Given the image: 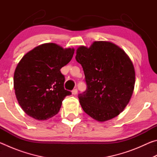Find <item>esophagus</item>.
<instances>
[{
  "label": "esophagus",
  "instance_id": "34e87169",
  "mask_svg": "<svg viewBox=\"0 0 157 157\" xmlns=\"http://www.w3.org/2000/svg\"><path fill=\"white\" fill-rule=\"evenodd\" d=\"M77 94H78V89H73L72 91V94L73 95H76Z\"/></svg>",
  "mask_w": 157,
  "mask_h": 157
}]
</instances>
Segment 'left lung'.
<instances>
[{"label":"left lung","mask_w":157,"mask_h":157,"mask_svg":"<svg viewBox=\"0 0 157 157\" xmlns=\"http://www.w3.org/2000/svg\"><path fill=\"white\" fill-rule=\"evenodd\" d=\"M75 59L83 68L87 85L78 95L84 112L99 122L118 116L134 89L135 71L129 57L111 42L94 41L89 48L79 47Z\"/></svg>","instance_id":"left-lung-1"}]
</instances>
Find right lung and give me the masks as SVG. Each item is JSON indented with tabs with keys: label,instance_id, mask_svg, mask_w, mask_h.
I'll use <instances>...</instances> for the list:
<instances>
[{
	"label": "right lung",
	"instance_id": "add662e5",
	"mask_svg": "<svg viewBox=\"0 0 157 157\" xmlns=\"http://www.w3.org/2000/svg\"><path fill=\"white\" fill-rule=\"evenodd\" d=\"M74 51L56 44H44L21 59L14 71V88L27 115L44 121L59 112L63 99L71 94L64 89L65 78L60 69L71 60Z\"/></svg>",
	"mask_w": 157,
	"mask_h": 157
}]
</instances>
